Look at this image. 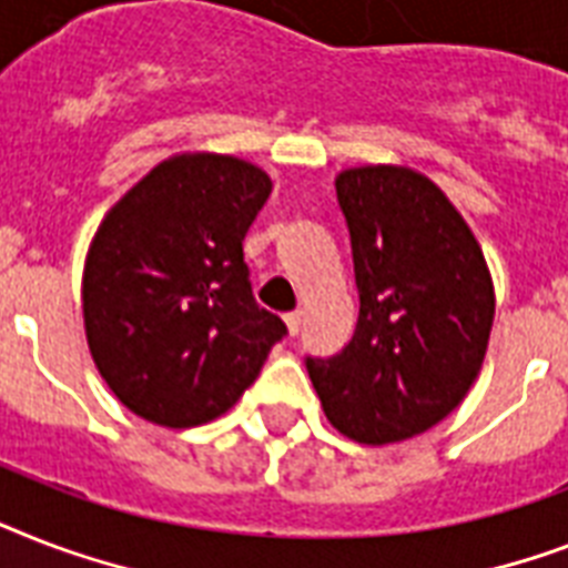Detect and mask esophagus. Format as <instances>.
I'll return each instance as SVG.
<instances>
[{"label":"esophagus","mask_w":568,"mask_h":568,"mask_svg":"<svg viewBox=\"0 0 568 568\" xmlns=\"http://www.w3.org/2000/svg\"><path fill=\"white\" fill-rule=\"evenodd\" d=\"M285 327H288V336H297L301 333V312H288L285 315Z\"/></svg>","instance_id":"1"}]
</instances>
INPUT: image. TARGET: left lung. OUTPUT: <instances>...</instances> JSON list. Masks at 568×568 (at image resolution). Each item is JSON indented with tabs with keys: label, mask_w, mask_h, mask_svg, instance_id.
Segmentation results:
<instances>
[{
	"label": "left lung",
	"mask_w": 568,
	"mask_h": 568,
	"mask_svg": "<svg viewBox=\"0 0 568 568\" xmlns=\"http://www.w3.org/2000/svg\"><path fill=\"white\" fill-rule=\"evenodd\" d=\"M359 321L329 359H306L329 424L388 445L430 430L480 374L495 318L484 250L424 173L365 164L336 176Z\"/></svg>",
	"instance_id": "8db88e82"
}]
</instances>
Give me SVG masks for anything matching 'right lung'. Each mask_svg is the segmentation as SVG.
<instances>
[{
    "label": "right lung",
    "mask_w": 568,
    "mask_h": 568,
    "mask_svg": "<svg viewBox=\"0 0 568 568\" xmlns=\"http://www.w3.org/2000/svg\"><path fill=\"white\" fill-rule=\"evenodd\" d=\"M271 189L244 159L182 153L102 217L84 258V336L102 379L146 422L223 415L285 336L253 297L241 247Z\"/></svg>",
    "instance_id": "add662e5"
}]
</instances>
